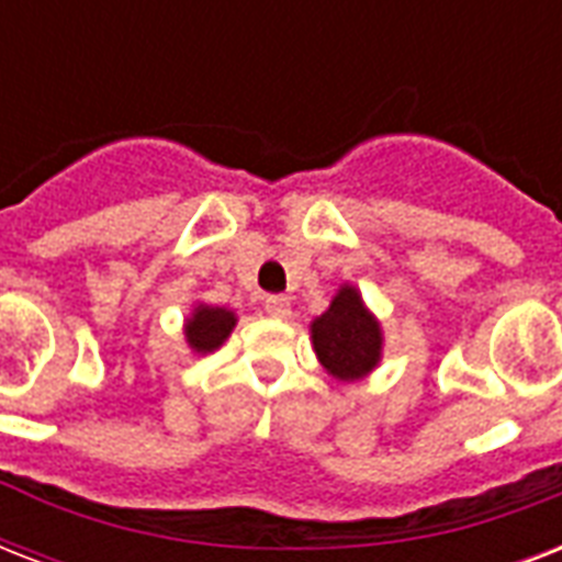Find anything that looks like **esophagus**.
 Here are the masks:
<instances>
[{
	"label": "esophagus",
	"instance_id": "1",
	"mask_svg": "<svg viewBox=\"0 0 562 562\" xmlns=\"http://www.w3.org/2000/svg\"><path fill=\"white\" fill-rule=\"evenodd\" d=\"M265 312L277 321H285L291 317V297L285 294H271V297H265Z\"/></svg>",
	"mask_w": 562,
	"mask_h": 562
}]
</instances>
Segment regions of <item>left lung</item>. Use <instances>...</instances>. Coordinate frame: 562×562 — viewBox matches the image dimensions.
Wrapping results in <instances>:
<instances>
[{
    "label": "left lung",
    "instance_id": "1",
    "mask_svg": "<svg viewBox=\"0 0 562 562\" xmlns=\"http://www.w3.org/2000/svg\"><path fill=\"white\" fill-rule=\"evenodd\" d=\"M317 361L338 382H359L382 361L384 335L361 291L344 282L324 315L308 324Z\"/></svg>",
    "mask_w": 562,
    "mask_h": 562
}]
</instances>
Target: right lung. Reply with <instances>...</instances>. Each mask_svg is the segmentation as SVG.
<instances>
[{
  "instance_id": "add662e5",
  "label": "right lung",
  "mask_w": 562,
  "mask_h": 562,
  "mask_svg": "<svg viewBox=\"0 0 562 562\" xmlns=\"http://www.w3.org/2000/svg\"><path fill=\"white\" fill-rule=\"evenodd\" d=\"M236 324L238 317L233 308L194 303V308L183 321V338H187V347L194 356H206V352H215L221 344L227 341Z\"/></svg>"
}]
</instances>
